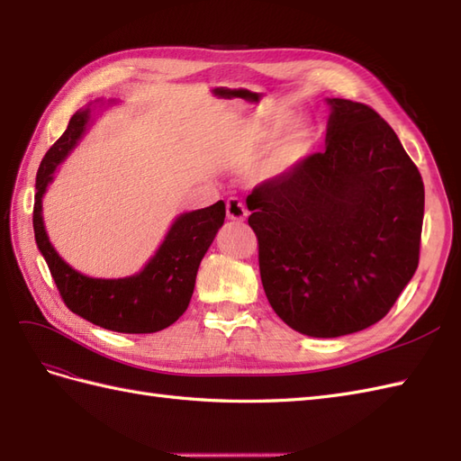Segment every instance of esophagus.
I'll return each instance as SVG.
<instances>
[{
    "label": "esophagus",
    "mask_w": 461,
    "mask_h": 461,
    "mask_svg": "<svg viewBox=\"0 0 461 461\" xmlns=\"http://www.w3.org/2000/svg\"><path fill=\"white\" fill-rule=\"evenodd\" d=\"M226 213H228L230 220L243 221L245 218H248V208H245V204H243L240 198H228V202H226Z\"/></svg>",
    "instance_id": "1"
}]
</instances>
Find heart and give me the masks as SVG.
<instances>
[{
    "label": "heart",
    "mask_w": 461,
    "mask_h": 461,
    "mask_svg": "<svg viewBox=\"0 0 461 461\" xmlns=\"http://www.w3.org/2000/svg\"><path fill=\"white\" fill-rule=\"evenodd\" d=\"M263 141L275 135V130H261L259 131ZM310 145H312V131L306 125H296L288 131L281 141H276L273 151L267 160V170L271 175H283L294 168L304 157L310 153Z\"/></svg>",
    "instance_id": "obj_1"
}]
</instances>
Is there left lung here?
<instances>
[{
    "instance_id": "8db88e82",
    "label": "left lung",
    "mask_w": 461,
    "mask_h": 461,
    "mask_svg": "<svg viewBox=\"0 0 461 461\" xmlns=\"http://www.w3.org/2000/svg\"><path fill=\"white\" fill-rule=\"evenodd\" d=\"M328 104L324 151L248 196L269 304L312 338L387 316L419 267L424 218L422 176L393 127L366 104Z\"/></svg>"
}]
</instances>
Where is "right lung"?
<instances>
[{
    "label": "right lung",
    "mask_w": 461,
    "mask_h": 461,
    "mask_svg": "<svg viewBox=\"0 0 461 461\" xmlns=\"http://www.w3.org/2000/svg\"><path fill=\"white\" fill-rule=\"evenodd\" d=\"M90 122V108L70 117L67 131L42 157L37 173L33 230L64 304L88 322L122 334H153L185 314L194 293L202 257L226 218L223 200L208 208L180 213L165 241L141 273L125 279H92L74 271L52 248L42 223V194Z\"/></svg>",
    "instance_id": "add662e5"
}]
</instances>
